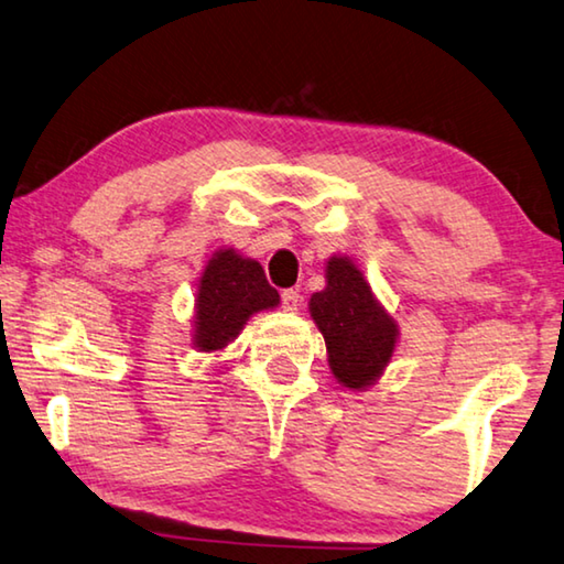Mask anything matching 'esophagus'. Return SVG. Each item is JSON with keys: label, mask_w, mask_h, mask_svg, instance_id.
Segmentation results:
<instances>
[{"label": "esophagus", "mask_w": 564, "mask_h": 564, "mask_svg": "<svg viewBox=\"0 0 564 564\" xmlns=\"http://www.w3.org/2000/svg\"><path fill=\"white\" fill-rule=\"evenodd\" d=\"M281 306H283V311H299L301 293L296 289H285L281 293Z\"/></svg>", "instance_id": "34e87169"}]
</instances>
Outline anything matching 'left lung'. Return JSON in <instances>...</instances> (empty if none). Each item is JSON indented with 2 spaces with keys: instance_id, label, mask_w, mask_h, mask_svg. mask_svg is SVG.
Segmentation results:
<instances>
[{
  "instance_id": "8db88e82",
  "label": "left lung",
  "mask_w": 564,
  "mask_h": 564,
  "mask_svg": "<svg viewBox=\"0 0 564 564\" xmlns=\"http://www.w3.org/2000/svg\"><path fill=\"white\" fill-rule=\"evenodd\" d=\"M308 311L324 334L334 379L351 391L373 387L394 356L399 326L351 258H328L326 289L311 296Z\"/></svg>"
}]
</instances>
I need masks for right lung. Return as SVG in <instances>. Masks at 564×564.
I'll use <instances>...</instances> for the list:
<instances>
[{
	"label": "right lung",
	"instance_id": "right-lung-1",
	"mask_svg": "<svg viewBox=\"0 0 564 564\" xmlns=\"http://www.w3.org/2000/svg\"><path fill=\"white\" fill-rule=\"evenodd\" d=\"M281 303L263 268L236 248H220L205 263L195 293L193 346L205 354L223 351L243 330L246 321Z\"/></svg>",
	"mask_w": 564,
	"mask_h": 564
}]
</instances>
